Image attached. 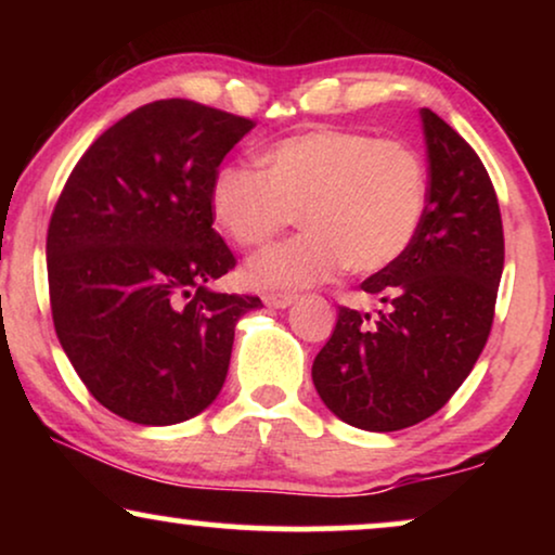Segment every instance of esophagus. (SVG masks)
<instances>
[{
	"mask_svg": "<svg viewBox=\"0 0 555 555\" xmlns=\"http://www.w3.org/2000/svg\"><path fill=\"white\" fill-rule=\"evenodd\" d=\"M262 300H264V306L283 310V308H291L293 306L295 295H291V293H264Z\"/></svg>",
	"mask_w": 555,
	"mask_h": 555,
	"instance_id": "1",
	"label": "esophagus"
}]
</instances>
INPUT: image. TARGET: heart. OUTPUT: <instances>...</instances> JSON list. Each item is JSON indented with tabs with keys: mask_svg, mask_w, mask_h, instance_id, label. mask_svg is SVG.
<instances>
[{
	"mask_svg": "<svg viewBox=\"0 0 555 555\" xmlns=\"http://www.w3.org/2000/svg\"><path fill=\"white\" fill-rule=\"evenodd\" d=\"M427 211V169L406 143L313 128L270 143L257 171L227 164L209 184V215L240 247H257L298 215L306 232L253 255L247 285L298 291L344 268L369 275L397 262Z\"/></svg>",
	"mask_w": 555,
	"mask_h": 555,
	"instance_id": "heart-1",
	"label": "heart"
}]
</instances>
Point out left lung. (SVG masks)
<instances>
[{"mask_svg":"<svg viewBox=\"0 0 555 555\" xmlns=\"http://www.w3.org/2000/svg\"><path fill=\"white\" fill-rule=\"evenodd\" d=\"M427 211L389 268L361 283L378 318L340 308L313 384L340 422L397 431L439 412L488 344L505 262L495 189L469 143L429 108Z\"/></svg>","mask_w":555,"mask_h":555,"instance_id":"obj_1","label":"left lung"}]
</instances>
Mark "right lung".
Returning a JSON list of instances; mask_svg holds the SVG:
<instances>
[{
    "label": "right lung",
    "mask_w": 555,
    "mask_h": 555,
    "mask_svg": "<svg viewBox=\"0 0 555 555\" xmlns=\"http://www.w3.org/2000/svg\"><path fill=\"white\" fill-rule=\"evenodd\" d=\"M255 124L156 101L111 126L75 166L48 230L60 346L113 414L169 427L222 391L234 325L257 295L211 287L234 255L211 230L209 184Z\"/></svg>",
    "instance_id": "right-lung-1"
}]
</instances>
